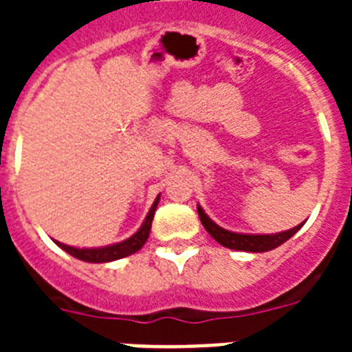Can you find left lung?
<instances>
[{
	"mask_svg": "<svg viewBox=\"0 0 352 352\" xmlns=\"http://www.w3.org/2000/svg\"><path fill=\"white\" fill-rule=\"evenodd\" d=\"M197 213L199 219L203 222L204 229L208 231V234L219 241L222 247L231 248V250H239V252H268L273 248L280 247L282 243H285L291 236L296 234L303 227L305 222L298 223L296 227L287 229V231L275 232V234H247V232H232L227 231L223 227H220L219 223H214L213 220L204 213V210L197 204Z\"/></svg>",
	"mask_w": 352,
	"mask_h": 352,
	"instance_id": "left-lung-1",
	"label": "left lung"
}]
</instances>
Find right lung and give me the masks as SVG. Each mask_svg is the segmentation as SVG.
<instances>
[{
	"label": "right lung",
	"instance_id": "1",
	"mask_svg": "<svg viewBox=\"0 0 352 352\" xmlns=\"http://www.w3.org/2000/svg\"><path fill=\"white\" fill-rule=\"evenodd\" d=\"M158 201H160V194H158L157 199H155L153 206L149 208L144 222L141 223L138 232H133L130 238L123 239V241H120V243L105 245V247H95V248L70 247V245L60 243V241H56V239H54V243L60 248H63V250L67 252V254H70L72 257L84 261V263H111V261H118V259H123V257L132 256V254L141 250V248L144 247L146 241H148L149 231H151V222H153Z\"/></svg>",
	"mask_w": 352,
	"mask_h": 352
}]
</instances>
